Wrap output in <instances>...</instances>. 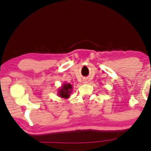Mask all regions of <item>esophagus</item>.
<instances>
[{
  "instance_id": "obj_1",
  "label": "esophagus",
  "mask_w": 151,
  "mask_h": 151,
  "mask_svg": "<svg viewBox=\"0 0 151 151\" xmlns=\"http://www.w3.org/2000/svg\"><path fill=\"white\" fill-rule=\"evenodd\" d=\"M87 83V81H84V83Z\"/></svg>"
}]
</instances>
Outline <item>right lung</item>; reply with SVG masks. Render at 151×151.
I'll return each mask as SVG.
<instances>
[{
	"instance_id": "add662e5",
	"label": "right lung",
	"mask_w": 151,
	"mask_h": 151,
	"mask_svg": "<svg viewBox=\"0 0 151 151\" xmlns=\"http://www.w3.org/2000/svg\"><path fill=\"white\" fill-rule=\"evenodd\" d=\"M73 91V86L70 83H63L62 87L58 89V95L61 98L68 99Z\"/></svg>"
}]
</instances>
